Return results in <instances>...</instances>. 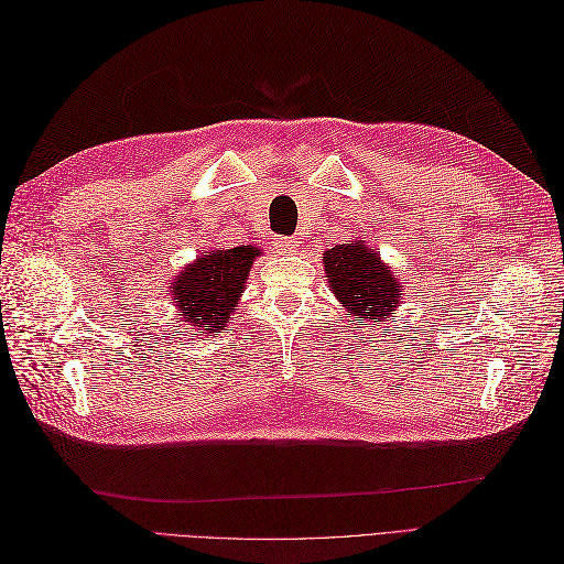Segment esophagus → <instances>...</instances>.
Returning <instances> with one entry per match:
<instances>
[{
	"instance_id": "obj_1",
	"label": "esophagus",
	"mask_w": 564,
	"mask_h": 564,
	"mask_svg": "<svg viewBox=\"0 0 564 564\" xmlns=\"http://www.w3.org/2000/svg\"><path fill=\"white\" fill-rule=\"evenodd\" d=\"M299 249V242L292 240V237H282V240L275 245L278 256H292Z\"/></svg>"
}]
</instances>
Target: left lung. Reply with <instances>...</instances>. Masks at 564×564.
<instances>
[{
    "label": "left lung",
    "mask_w": 564,
    "mask_h": 564,
    "mask_svg": "<svg viewBox=\"0 0 564 564\" xmlns=\"http://www.w3.org/2000/svg\"><path fill=\"white\" fill-rule=\"evenodd\" d=\"M324 275L344 311L352 317L383 327L398 315L400 280L381 261V253L371 251L362 240L336 245L322 253Z\"/></svg>",
    "instance_id": "8db88e82"
}]
</instances>
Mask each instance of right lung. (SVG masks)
Returning a JSON list of instances; mask_svg holds the SVG:
<instances>
[{"instance_id":"add662e5","label":"right lung","mask_w":564,"mask_h":564,"mask_svg":"<svg viewBox=\"0 0 564 564\" xmlns=\"http://www.w3.org/2000/svg\"><path fill=\"white\" fill-rule=\"evenodd\" d=\"M256 256H261V249L251 245L202 251L178 272L174 282H169L172 303L181 313L176 319L197 332V336H212L224 329L245 294Z\"/></svg>"}]
</instances>
